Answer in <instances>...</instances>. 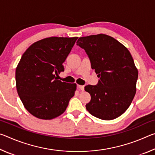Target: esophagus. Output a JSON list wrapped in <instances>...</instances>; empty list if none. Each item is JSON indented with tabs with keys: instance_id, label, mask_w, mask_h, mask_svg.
Masks as SVG:
<instances>
[{
	"instance_id": "esophagus-1",
	"label": "esophagus",
	"mask_w": 155,
	"mask_h": 155,
	"mask_svg": "<svg viewBox=\"0 0 155 155\" xmlns=\"http://www.w3.org/2000/svg\"><path fill=\"white\" fill-rule=\"evenodd\" d=\"M78 89H79V90H82V91L84 90V85H78Z\"/></svg>"
}]
</instances>
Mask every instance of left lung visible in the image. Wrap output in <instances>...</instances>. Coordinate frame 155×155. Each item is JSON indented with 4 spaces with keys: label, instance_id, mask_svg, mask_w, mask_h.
<instances>
[{
    "label": "left lung",
    "instance_id": "1",
    "mask_svg": "<svg viewBox=\"0 0 155 155\" xmlns=\"http://www.w3.org/2000/svg\"><path fill=\"white\" fill-rule=\"evenodd\" d=\"M77 44L85 50L100 78L96 85L85 87L91 95L86 109L99 119L117 118L127 111L136 93L138 71L130 52L105 34L79 38Z\"/></svg>",
    "mask_w": 155,
    "mask_h": 155
}]
</instances>
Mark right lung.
<instances>
[{
    "label": "right lung",
    "instance_id": "right-lung-1",
    "mask_svg": "<svg viewBox=\"0 0 155 155\" xmlns=\"http://www.w3.org/2000/svg\"><path fill=\"white\" fill-rule=\"evenodd\" d=\"M78 39L51 37L27 49L15 70L18 96L33 116L51 120L64 113L74 96L76 83L57 80L64 71L63 64Z\"/></svg>",
    "mask_w": 155,
    "mask_h": 155
}]
</instances>
